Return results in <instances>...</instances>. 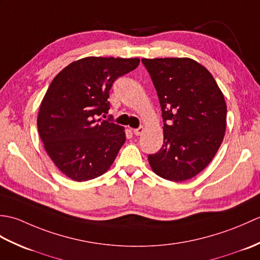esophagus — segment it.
<instances>
[{
	"label": "esophagus",
	"instance_id": "1",
	"mask_svg": "<svg viewBox=\"0 0 260 260\" xmlns=\"http://www.w3.org/2000/svg\"><path fill=\"white\" fill-rule=\"evenodd\" d=\"M144 131H145V128L143 126H140L139 128H134L133 129V132H134V134L136 135V136H140V135H142L143 133H144Z\"/></svg>",
	"mask_w": 260,
	"mask_h": 260
}]
</instances>
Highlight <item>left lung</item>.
Returning a JSON list of instances; mask_svg holds the SVG:
<instances>
[{"instance_id":"8db88e82","label":"left lung","mask_w":260,"mask_h":260,"mask_svg":"<svg viewBox=\"0 0 260 260\" xmlns=\"http://www.w3.org/2000/svg\"><path fill=\"white\" fill-rule=\"evenodd\" d=\"M157 91L163 145L148 155L153 172L181 182L201 172L223 141L227 105L207 68L190 58L142 59Z\"/></svg>"}]
</instances>
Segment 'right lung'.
<instances>
[{
    "label": "right lung",
    "instance_id": "right-lung-1",
    "mask_svg": "<svg viewBox=\"0 0 260 260\" xmlns=\"http://www.w3.org/2000/svg\"><path fill=\"white\" fill-rule=\"evenodd\" d=\"M139 64V58L87 57L51 81L39 109L38 131L48 155L71 180L95 179L112 167L126 141L125 129L98 117L108 113L114 81Z\"/></svg>",
    "mask_w": 260,
    "mask_h": 260
}]
</instances>
